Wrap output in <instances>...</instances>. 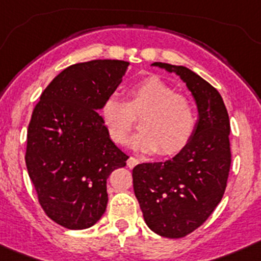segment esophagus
Returning a JSON list of instances; mask_svg holds the SVG:
<instances>
[{
    "label": "esophagus",
    "instance_id": "esophagus-1",
    "mask_svg": "<svg viewBox=\"0 0 261 261\" xmlns=\"http://www.w3.org/2000/svg\"><path fill=\"white\" fill-rule=\"evenodd\" d=\"M140 163V159L135 158V156H129L128 161H126V165H128L129 168H133L136 165H138Z\"/></svg>",
    "mask_w": 261,
    "mask_h": 261
}]
</instances>
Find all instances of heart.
<instances>
[{"label": "heart", "mask_w": 261, "mask_h": 261, "mask_svg": "<svg viewBox=\"0 0 261 261\" xmlns=\"http://www.w3.org/2000/svg\"><path fill=\"white\" fill-rule=\"evenodd\" d=\"M103 121L115 144L128 140L140 117V132L129 145L138 151L163 155L176 154L186 147L196 128V110L190 99L156 75L138 81L128 89V102L110 95L102 105Z\"/></svg>", "instance_id": "b5f03b06"}]
</instances>
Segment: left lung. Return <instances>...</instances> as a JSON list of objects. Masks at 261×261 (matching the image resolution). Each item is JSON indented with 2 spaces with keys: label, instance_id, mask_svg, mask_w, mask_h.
Segmentation results:
<instances>
[{
  "label": "left lung",
  "instance_id": "1",
  "mask_svg": "<svg viewBox=\"0 0 261 261\" xmlns=\"http://www.w3.org/2000/svg\"><path fill=\"white\" fill-rule=\"evenodd\" d=\"M180 77L197 106L192 138L172 159L133 168V190L149 229L183 238L202 225L220 204L231 163L230 120L220 93L186 66L154 62Z\"/></svg>",
  "mask_w": 261,
  "mask_h": 261
}]
</instances>
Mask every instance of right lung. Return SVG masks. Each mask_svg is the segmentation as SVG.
I'll return each mask as SVG.
<instances>
[{
  "label": "right lung",
  "instance_id": "1",
  "mask_svg": "<svg viewBox=\"0 0 261 261\" xmlns=\"http://www.w3.org/2000/svg\"><path fill=\"white\" fill-rule=\"evenodd\" d=\"M129 66L93 60L64 69L40 95L27 130L26 166L41 208L70 230L95 225L108 202L107 179L129 158L98 111Z\"/></svg>",
  "mask_w": 261,
  "mask_h": 261
}]
</instances>
